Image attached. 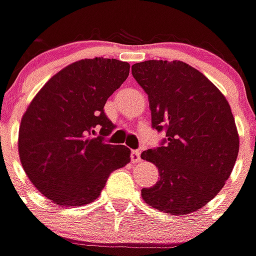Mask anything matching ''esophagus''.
Masks as SVG:
<instances>
[{"label":"esophagus","mask_w":256,"mask_h":256,"mask_svg":"<svg viewBox=\"0 0 256 256\" xmlns=\"http://www.w3.org/2000/svg\"><path fill=\"white\" fill-rule=\"evenodd\" d=\"M142 159H140V152L139 150H132V162L133 164H138V162H140Z\"/></svg>","instance_id":"1"}]
</instances>
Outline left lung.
<instances>
[{
    "mask_svg": "<svg viewBox=\"0 0 256 256\" xmlns=\"http://www.w3.org/2000/svg\"><path fill=\"white\" fill-rule=\"evenodd\" d=\"M132 75L149 98L152 128L166 139L142 152L158 166L144 203L168 214H190L218 196L232 174L239 136L230 106L200 70L181 60H144Z\"/></svg>",
    "mask_w": 256,
    "mask_h": 256,
    "instance_id": "left-lung-1",
    "label": "left lung"
}]
</instances>
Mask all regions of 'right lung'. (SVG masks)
Wrapping results in <instances>:
<instances>
[{
	"mask_svg": "<svg viewBox=\"0 0 256 256\" xmlns=\"http://www.w3.org/2000/svg\"><path fill=\"white\" fill-rule=\"evenodd\" d=\"M117 59L74 62L44 84L23 114L18 154L28 180L58 206L97 200L108 175L130 162V149L104 143L114 124L107 98L128 80Z\"/></svg>",
	"mask_w": 256,
	"mask_h": 256,
	"instance_id": "1",
	"label": "right lung"
}]
</instances>
